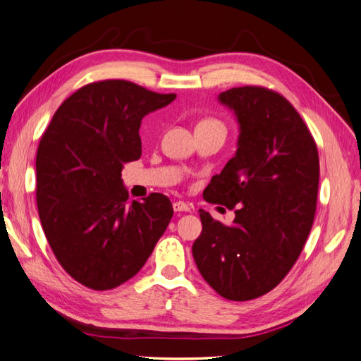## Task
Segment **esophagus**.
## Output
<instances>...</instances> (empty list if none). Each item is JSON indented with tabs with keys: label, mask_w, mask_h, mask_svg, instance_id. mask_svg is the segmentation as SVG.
Returning <instances> with one entry per match:
<instances>
[{
	"label": "esophagus",
	"mask_w": 361,
	"mask_h": 361,
	"mask_svg": "<svg viewBox=\"0 0 361 361\" xmlns=\"http://www.w3.org/2000/svg\"><path fill=\"white\" fill-rule=\"evenodd\" d=\"M173 211L175 212H190V206L188 203H184V201H173Z\"/></svg>",
	"instance_id": "1"
}]
</instances>
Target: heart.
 Here are the masks:
<instances>
[{
	"label": "heart",
	"instance_id": "1",
	"mask_svg": "<svg viewBox=\"0 0 361 361\" xmlns=\"http://www.w3.org/2000/svg\"><path fill=\"white\" fill-rule=\"evenodd\" d=\"M203 123H219V121H215V120H206V121H203Z\"/></svg>",
	"mask_w": 361,
	"mask_h": 361
}]
</instances>
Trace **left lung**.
<instances>
[{
    "instance_id": "1",
    "label": "left lung",
    "mask_w": 361,
    "mask_h": 361,
    "mask_svg": "<svg viewBox=\"0 0 361 361\" xmlns=\"http://www.w3.org/2000/svg\"><path fill=\"white\" fill-rule=\"evenodd\" d=\"M237 116V152L203 192L209 203L235 211L231 226L200 209L201 235L192 246L200 274L228 300L272 290L311 232L320 163L305 121L274 90L245 86L219 95Z\"/></svg>"
}]
</instances>
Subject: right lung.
Listing matches in <instances>:
<instances>
[{
	"label": "right lung",
	"mask_w": 361,
	"mask_h": 361,
	"mask_svg": "<svg viewBox=\"0 0 361 361\" xmlns=\"http://www.w3.org/2000/svg\"><path fill=\"white\" fill-rule=\"evenodd\" d=\"M175 98L124 80L90 82L58 107L41 137V226L58 263L90 289L132 279L172 219L163 194L129 201L121 171L141 157V120Z\"/></svg>",
	"instance_id": "1"
}]
</instances>
